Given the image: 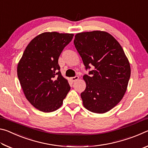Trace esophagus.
Masks as SVG:
<instances>
[{
    "instance_id": "esophagus-1",
    "label": "esophagus",
    "mask_w": 148,
    "mask_h": 148,
    "mask_svg": "<svg viewBox=\"0 0 148 148\" xmlns=\"http://www.w3.org/2000/svg\"><path fill=\"white\" fill-rule=\"evenodd\" d=\"M78 79H79V77L77 76H74V77H72L71 78V79L72 80V82H76Z\"/></svg>"
}]
</instances>
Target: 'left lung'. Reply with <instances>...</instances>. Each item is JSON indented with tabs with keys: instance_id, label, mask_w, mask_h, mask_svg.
I'll return each instance as SVG.
<instances>
[{
	"instance_id": "8db88e82",
	"label": "left lung",
	"mask_w": 148,
	"mask_h": 148,
	"mask_svg": "<svg viewBox=\"0 0 148 148\" xmlns=\"http://www.w3.org/2000/svg\"><path fill=\"white\" fill-rule=\"evenodd\" d=\"M74 44L91 76L84 75L86 88L81 93L84 106L96 114L110 111L121 101L128 86L131 66L122 47L106 31L82 32Z\"/></svg>"
}]
</instances>
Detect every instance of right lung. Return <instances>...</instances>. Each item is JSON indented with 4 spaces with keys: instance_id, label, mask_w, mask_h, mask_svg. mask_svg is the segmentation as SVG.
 Wrapping results in <instances>:
<instances>
[{
    "instance_id": "add662e5",
    "label": "right lung",
    "mask_w": 148,
    "mask_h": 148,
    "mask_svg": "<svg viewBox=\"0 0 148 148\" xmlns=\"http://www.w3.org/2000/svg\"><path fill=\"white\" fill-rule=\"evenodd\" d=\"M74 34L46 32L27 45L17 72L25 96L35 108L52 112L62 106L71 89L60 72L58 59Z\"/></svg>"
}]
</instances>
